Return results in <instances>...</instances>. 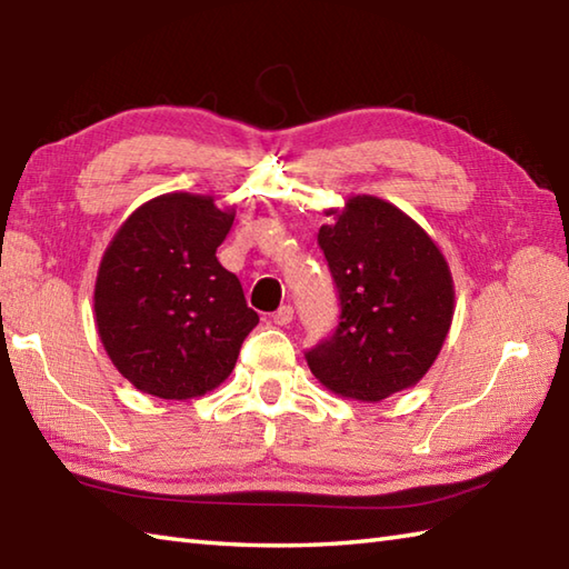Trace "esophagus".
<instances>
[{"label":"esophagus","mask_w":569,"mask_h":569,"mask_svg":"<svg viewBox=\"0 0 569 569\" xmlns=\"http://www.w3.org/2000/svg\"><path fill=\"white\" fill-rule=\"evenodd\" d=\"M292 319H295V309L289 307V305H284V307H280L272 315V321L277 323V327H287V323H292Z\"/></svg>","instance_id":"esophagus-1"}]
</instances>
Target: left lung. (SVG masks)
<instances>
[{"instance_id":"left-lung-1","label":"left lung","mask_w":569,"mask_h":569,"mask_svg":"<svg viewBox=\"0 0 569 569\" xmlns=\"http://www.w3.org/2000/svg\"><path fill=\"white\" fill-rule=\"evenodd\" d=\"M327 216L319 246L341 321L307 363L336 396L380 402L437 361L455 317V280L437 242L398 206L361 193Z\"/></svg>"}]
</instances>
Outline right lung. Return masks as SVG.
Segmentation results:
<instances>
[{"label": "right lung", "instance_id": "add662e5", "mask_svg": "<svg viewBox=\"0 0 569 569\" xmlns=\"http://www.w3.org/2000/svg\"><path fill=\"white\" fill-rule=\"evenodd\" d=\"M236 208L164 193L118 228L96 280V327L112 366L147 396L201 398L236 368L260 317L216 250Z\"/></svg>", "mask_w": 569, "mask_h": 569}]
</instances>
